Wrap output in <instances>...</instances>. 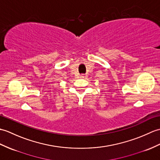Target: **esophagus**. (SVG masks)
Here are the masks:
<instances>
[{
    "label": "esophagus",
    "mask_w": 160,
    "mask_h": 160,
    "mask_svg": "<svg viewBox=\"0 0 160 160\" xmlns=\"http://www.w3.org/2000/svg\"><path fill=\"white\" fill-rule=\"evenodd\" d=\"M80 78H87V76L85 75V74H82V75H81Z\"/></svg>",
    "instance_id": "obj_1"
}]
</instances>
